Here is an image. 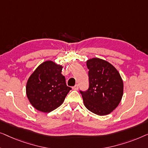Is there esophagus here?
Segmentation results:
<instances>
[{
    "label": "esophagus",
    "mask_w": 148,
    "mask_h": 148,
    "mask_svg": "<svg viewBox=\"0 0 148 148\" xmlns=\"http://www.w3.org/2000/svg\"><path fill=\"white\" fill-rule=\"evenodd\" d=\"M72 89H73V90H78V85L76 84L74 86L72 87Z\"/></svg>",
    "instance_id": "esophagus-1"
}]
</instances>
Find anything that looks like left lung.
Masks as SVG:
<instances>
[{"mask_svg": "<svg viewBox=\"0 0 148 148\" xmlns=\"http://www.w3.org/2000/svg\"><path fill=\"white\" fill-rule=\"evenodd\" d=\"M89 87L80 90L84 104L98 115L111 113L119 105L123 94V82L119 72L109 62L100 58L86 62Z\"/></svg>", "mask_w": 148, "mask_h": 148, "instance_id": "1", "label": "left lung"}]
</instances>
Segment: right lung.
<instances>
[{
	"instance_id": "right-lung-1",
	"label": "right lung",
	"mask_w": 148,
	"mask_h": 148,
	"mask_svg": "<svg viewBox=\"0 0 148 148\" xmlns=\"http://www.w3.org/2000/svg\"><path fill=\"white\" fill-rule=\"evenodd\" d=\"M62 66L51 61L40 64L29 78L26 93L35 109L49 113L63 103L71 90L61 74Z\"/></svg>"
}]
</instances>
